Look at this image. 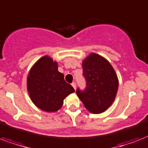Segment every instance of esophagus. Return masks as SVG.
Instances as JSON below:
<instances>
[{
    "label": "esophagus",
    "instance_id": "1",
    "mask_svg": "<svg viewBox=\"0 0 148 148\" xmlns=\"http://www.w3.org/2000/svg\"><path fill=\"white\" fill-rule=\"evenodd\" d=\"M72 86H73V88H74V89H75V87H76V85H75V82H73V83H72Z\"/></svg>",
    "mask_w": 148,
    "mask_h": 148
}]
</instances>
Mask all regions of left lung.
I'll return each mask as SVG.
<instances>
[{
  "label": "left lung",
  "instance_id": "8db88e82",
  "mask_svg": "<svg viewBox=\"0 0 148 148\" xmlns=\"http://www.w3.org/2000/svg\"><path fill=\"white\" fill-rule=\"evenodd\" d=\"M86 88H78L76 94L85 107L92 113H100L113 103L118 90L115 71L106 59L91 53L82 62Z\"/></svg>",
  "mask_w": 148,
  "mask_h": 148
}]
</instances>
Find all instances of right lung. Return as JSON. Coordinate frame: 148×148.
I'll return each instance as SVG.
<instances>
[{
    "mask_svg": "<svg viewBox=\"0 0 148 148\" xmlns=\"http://www.w3.org/2000/svg\"><path fill=\"white\" fill-rule=\"evenodd\" d=\"M27 91L35 105L43 111L56 112L63 99L75 90L58 71V64L44 56L31 69L27 80Z\"/></svg>",
    "mask_w": 148,
    "mask_h": 148,
    "instance_id": "obj_1",
    "label": "right lung"
}]
</instances>
